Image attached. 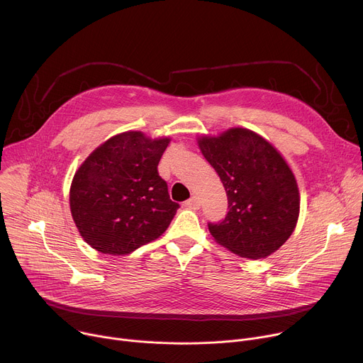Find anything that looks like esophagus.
I'll return each mask as SVG.
<instances>
[{
  "mask_svg": "<svg viewBox=\"0 0 363 363\" xmlns=\"http://www.w3.org/2000/svg\"><path fill=\"white\" fill-rule=\"evenodd\" d=\"M185 206H186L188 210H199V206H201L199 198H198V196L189 198L188 201H185Z\"/></svg>",
  "mask_w": 363,
  "mask_h": 363,
  "instance_id": "obj_1",
  "label": "esophagus"
}]
</instances>
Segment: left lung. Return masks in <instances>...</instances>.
Instances as JSON below:
<instances>
[{"label": "left lung", "mask_w": 363, "mask_h": 363, "mask_svg": "<svg viewBox=\"0 0 363 363\" xmlns=\"http://www.w3.org/2000/svg\"><path fill=\"white\" fill-rule=\"evenodd\" d=\"M196 143L228 198L225 218L208 224L214 241L250 260L276 252L293 234L300 213L298 185L283 155L247 128L201 135Z\"/></svg>", "instance_id": "left-lung-1"}]
</instances>
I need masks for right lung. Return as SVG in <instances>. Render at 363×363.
Masks as SVG:
<instances>
[{
	"mask_svg": "<svg viewBox=\"0 0 363 363\" xmlns=\"http://www.w3.org/2000/svg\"><path fill=\"white\" fill-rule=\"evenodd\" d=\"M169 142V136L122 132L100 143L77 168L70 211L91 248L125 255L167 231L179 208L157 169Z\"/></svg>",
	"mask_w": 363,
	"mask_h": 363,
	"instance_id": "1",
	"label": "right lung"
}]
</instances>
